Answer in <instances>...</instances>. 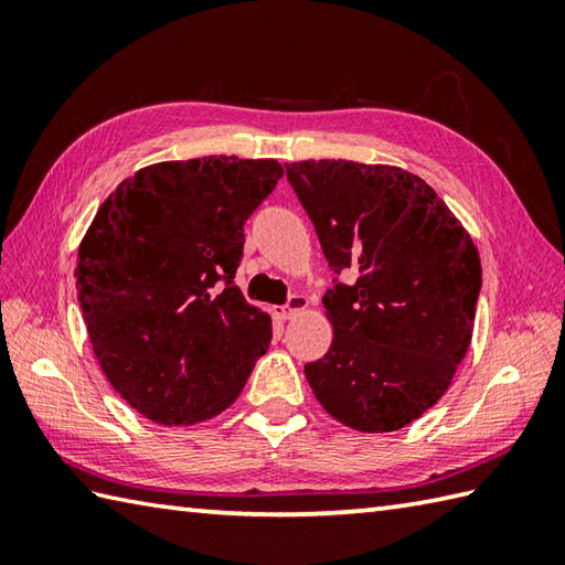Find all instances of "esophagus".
<instances>
[{"label":"esophagus","mask_w":565,"mask_h":565,"mask_svg":"<svg viewBox=\"0 0 565 565\" xmlns=\"http://www.w3.org/2000/svg\"><path fill=\"white\" fill-rule=\"evenodd\" d=\"M306 306H308V298L301 296V294H294V296H289V301L276 308V316H279L281 320H289L294 313H298V310H303Z\"/></svg>","instance_id":"esophagus-1"}]
</instances>
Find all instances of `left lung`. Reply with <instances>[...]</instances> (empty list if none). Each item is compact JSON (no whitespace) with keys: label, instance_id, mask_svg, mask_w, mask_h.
I'll return each mask as SVG.
<instances>
[{"label":"left lung","instance_id":"left-lung-1","mask_svg":"<svg viewBox=\"0 0 565 565\" xmlns=\"http://www.w3.org/2000/svg\"><path fill=\"white\" fill-rule=\"evenodd\" d=\"M286 179L313 221L332 279L334 338L306 364L316 398L342 425L393 431L435 405L471 344L481 259L435 189L388 164L306 160Z\"/></svg>","mask_w":565,"mask_h":565}]
</instances>
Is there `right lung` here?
I'll use <instances>...</instances> for the list:
<instances>
[{
  "label": "right lung",
  "mask_w": 565,
  "mask_h": 565,
  "mask_svg": "<svg viewBox=\"0 0 565 565\" xmlns=\"http://www.w3.org/2000/svg\"><path fill=\"white\" fill-rule=\"evenodd\" d=\"M284 174L225 154L158 162L102 203L77 259V301L102 371L152 423L223 413L271 342L235 286L245 221Z\"/></svg>",
  "instance_id": "add662e5"
}]
</instances>
